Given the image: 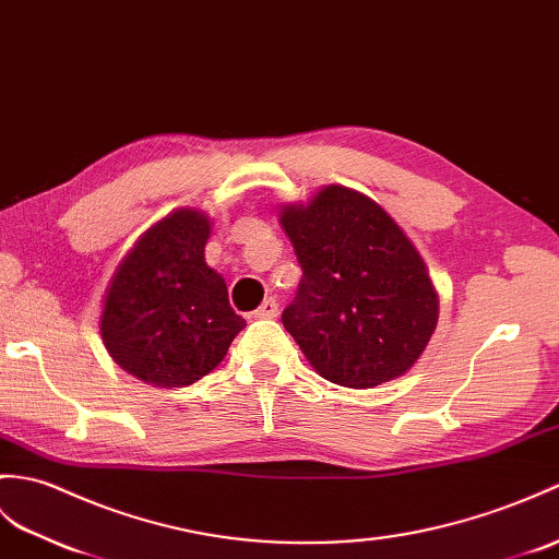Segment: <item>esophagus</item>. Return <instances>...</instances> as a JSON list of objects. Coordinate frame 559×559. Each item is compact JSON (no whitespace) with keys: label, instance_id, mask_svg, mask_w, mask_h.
<instances>
[{"label":"esophagus","instance_id":"1","mask_svg":"<svg viewBox=\"0 0 559 559\" xmlns=\"http://www.w3.org/2000/svg\"><path fill=\"white\" fill-rule=\"evenodd\" d=\"M254 317L257 319H276L278 317V302L274 300V297H269V300L259 305V309L254 311Z\"/></svg>","mask_w":559,"mask_h":559}]
</instances>
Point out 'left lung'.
<instances>
[{
  "label": "left lung",
  "mask_w": 559,
  "mask_h": 559,
  "mask_svg": "<svg viewBox=\"0 0 559 559\" xmlns=\"http://www.w3.org/2000/svg\"><path fill=\"white\" fill-rule=\"evenodd\" d=\"M302 269L281 321L323 379L373 388L405 373L438 323V295L419 252L379 204L343 186L285 206Z\"/></svg>",
  "instance_id": "1"
}]
</instances>
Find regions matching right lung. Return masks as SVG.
I'll return each instance as SVG.
<instances>
[{
    "mask_svg": "<svg viewBox=\"0 0 559 559\" xmlns=\"http://www.w3.org/2000/svg\"><path fill=\"white\" fill-rule=\"evenodd\" d=\"M210 218L178 210L152 226L116 269L102 341L116 365L159 388H183L226 357L245 319L204 262Z\"/></svg>",
    "mask_w": 559,
    "mask_h": 559,
    "instance_id": "right-lung-1",
    "label": "right lung"
}]
</instances>
